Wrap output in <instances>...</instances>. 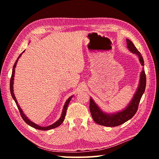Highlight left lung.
<instances>
[{"label":"left lung","instance_id":"left-lung-1","mask_svg":"<svg viewBox=\"0 0 159 159\" xmlns=\"http://www.w3.org/2000/svg\"><path fill=\"white\" fill-rule=\"evenodd\" d=\"M126 42L128 48L132 52L136 54V55L139 57L141 65L143 66L144 61L141 53L138 51L136 47L134 46L133 43L132 42L130 39H126ZM146 73H145V71L143 70L141 73L140 83L139 87H138L133 100H132L130 103L128 104V107H126V109L116 114L111 115L103 113L102 111L99 109L98 107L95 104V102H93V100L91 98L89 104V109L91 115H92L94 121L100 125H102V126L115 127L120 126V125L124 124L128 120L131 119V118L137 113L140 100L145 92V89H146Z\"/></svg>","mask_w":159,"mask_h":159}]
</instances>
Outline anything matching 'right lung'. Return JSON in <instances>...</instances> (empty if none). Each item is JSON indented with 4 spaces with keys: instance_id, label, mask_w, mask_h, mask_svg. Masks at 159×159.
I'll return each mask as SVG.
<instances>
[{
    "instance_id": "obj_1",
    "label": "right lung",
    "mask_w": 159,
    "mask_h": 159,
    "mask_svg": "<svg viewBox=\"0 0 159 159\" xmlns=\"http://www.w3.org/2000/svg\"><path fill=\"white\" fill-rule=\"evenodd\" d=\"M25 52V51H23L22 52ZM22 52L19 55L18 58L17 59V60L16 61V62H15V63H14V65H13V70H12V74H11V79H10V92H11V96H12V98H13V99L14 100L15 102H16V105H17V107H18V110H19V111H20V116H21V117H22V118L23 119V120L25 121V122H26V124H27L28 125H29V126H31L33 127V128H36V129H38V130H50V129H52V128H55L58 127L59 126H60V125L63 123V121L64 119H65V116H66V111H67V106H68V104H69V102H70V100L72 99V96L70 97L69 98L67 99V100L66 101V102L65 103V105H64V107H63V112H62V114H61V117H60V119H59L58 121H57L55 123H54L53 124L50 125V126H46V127L39 126H38V125L35 124V123L32 122L31 121H30V120L28 119V118L25 116V114L23 113L22 109H20V107H19V105L18 104V102H17L16 98V97H15V96H14V93H13V77H14V73H15V67H16V66L17 62H18V59L20 57V56H21Z\"/></svg>"
}]
</instances>
